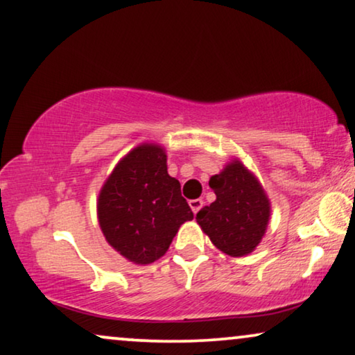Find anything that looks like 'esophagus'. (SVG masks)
<instances>
[{
  "label": "esophagus",
  "instance_id": "1",
  "mask_svg": "<svg viewBox=\"0 0 355 355\" xmlns=\"http://www.w3.org/2000/svg\"><path fill=\"white\" fill-rule=\"evenodd\" d=\"M203 200L202 198H195V200H190V202H189V205H190V208H192V211L195 213V214H197L198 211H200V209H202L203 208Z\"/></svg>",
  "mask_w": 355,
  "mask_h": 355
}]
</instances>
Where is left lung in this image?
Here are the masks:
<instances>
[{
  "instance_id": "obj_1",
  "label": "left lung",
  "mask_w": 355,
  "mask_h": 355,
  "mask_svg": "<svg viewBox=\"0 0 355 355\" xmlns=\"http://www.w3.org/2000/svg\"><path fill=\"white\" fill-rule=\"evenodd\" d=\"M216 202L197 213V223L223 253L245 256L263 239L269 223V200L261 184L240 162L209 179Z\"/></svg>"
}]
</instances>
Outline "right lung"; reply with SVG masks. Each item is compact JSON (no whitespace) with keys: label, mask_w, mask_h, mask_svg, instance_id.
I'll list each match as a JSON object with an SVG mask.
<instances>
[{"label":"right lung","mask_w":355,"mask_h":355,"mask_svg":"<svg viewBox=\"0 0 355 355\" xmlns=\"http://www.w3.org/2000/svg\"><path fill=\"white\" fill-rule=\"evenodd\" d=\"M97 214L107 241L136 264L162 258L181 224L193 219L181 184L168 174L165 150L152 144L118 163L101 190Z\"/></svg>","instance_id":"add662e5"}]
</instances>
